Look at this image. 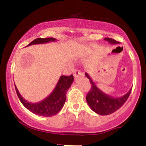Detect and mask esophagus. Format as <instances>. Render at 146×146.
Wrapping results in <instances>:
<instances>
[{
    "label": "esophagus",
    "instance_id": "esophagus-1",
    "mask_svg": "<svg viewBox=\"0 0 146 146\" xmlns=\"http://www.w3.org/2000/svg\"><path fill=\"white\" fill-rule=\"evenodd\" d=\"M73 75H74V77L75 78H78V76H80V75H82V73L80 72V71H79L78 69H75L74 71V73H73Z\"/></svg>",
    "mask_w": 146,
    "mask_h": 146
}]
</instances>
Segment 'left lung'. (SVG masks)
<instances>
[{
  "label": "left lung",
  "instance_id": "left-lung-1",
  "mask_svg": "<svg viewBox=\"0 0 146 146\" xmlns=\"http://www.w3.org/2000/svg\"><path fill=\"white\" fill-rule=\"evenodd\" d=\"M104 40L106 41H108L111 44H119V42L112 38H106ZM85 75L87 78L89 79L90 85H91L90 91L86 95V102L91 110L100 115H110L119 109L124 104L131 93L132 88L123 96L120 97V98H113V97L110 96L109 95L106 94L101 90L99 89L88 73H86Z\"/></svg>",
  "mask_w": 146,
  "mask_h": 146
}]
</instances>
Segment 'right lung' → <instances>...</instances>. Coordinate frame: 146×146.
I'll return each mask as SVG.
<instances>
[{"mask_svg":"<svg viewBox=\"0 0 146 146\" xmlns=\"http://www.w3.org/2000/svg\"><path fill=\"white\" fill-rule=\"evenodd\" d=\"M54 41H56V38H38L29 43L27 46L36 44H44ZM73 80L74 78L73 75H71L70 76H60L53 92L44 100L37 103H31L27 102L20 94L16 85L15 88L20 101L27 109L39 116L51 117L59 113L60 110L62 108L66 101V93L68 88L71 87Z\"/></svg>","mask_w":146,"mask_h":146,"instance_id":"1","label":"right lung"}]
</instances>
